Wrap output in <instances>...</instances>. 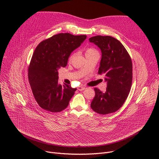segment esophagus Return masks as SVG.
Segmentation results:
<instances>
[{
	"mask_svg": "<svg viewBox=\"0 0 159 159\" xmlns=\"http://www.w3.org/2000/svg\"><path fill=\"white\" fill-rule=\"evenodd\" d=\"M85 89V87H83V86H79V87H77V89H78L79 90H80V91H81V90H84Z\"/></svg>",
	"mask_w": 159,
	"mask_h": 159,
	"instance_id": "1",
	"label": "esophagus"
}]
</instances>
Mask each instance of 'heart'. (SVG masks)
Instances as JSON below:
<instances>
[{
    "instance_id": "1",
    "label": "heart",
    "mask_w": 159,
    "mask_h": 159,
    "mask_svg": "<svg viewBox=\"0 0 159 159\" xmlns=\"http://www.w3.org/2000/svg\"><path fill=\"white\" fill-rule=\"evenodd\" d=\"M98 53V52L96 49H94L93 48H87L85 50V56L89 55H92V54H94V53ZM73 57H74V54L71 55L70 57V59L71 60Z\"/></svg>"
}]
</instances>
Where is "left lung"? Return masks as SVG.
I'll use <instances>...</instances> for the list:
<instances>
[{
	"instance_id": "obj_1",
	"label": "left lung",
	"mask_w": 159,
	"mask_h": 159,
	"mask_svg": "<svg viewBox=\"0 0 159 159\" xmlns=\"http://www.w3.org/2000/svg\"><path fill=\"white\" fill-rule=\"evenodd\" d=\"M101 49L102 58L98 74L104 75L107 81L106 91L94 88L95 96L90 107L100 115L118 111L129 93L133 79L131 58L123 45L109 36H96L89 38Z\"/></svg>"
}]
</instances>
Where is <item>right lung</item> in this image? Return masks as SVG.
<instances>
[{"instance_id":"obj_1","label":"right lung","mask_w":159,"mask_h":159,"mask_svg":"<svg viewBox=\"0 0 159 159\" xmlns=\"http://www.w3.org/2000/svg\"><path fill=\"white\" fill-rule=\"evenodd\" d=\"M86 37L60 33L42 41L36 48L28 66V79L34 99L43 109L58 112L69 105L77 89L58 84V69L66 66L71 53Z\"/></svg>"}]
</instances>
